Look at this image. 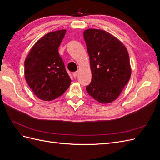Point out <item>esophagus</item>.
<instances>
[{"label":"esophagus","mask_w":160,"mask_h":160,"mask_svg":"<svg viewBox=\"0 0 160 160\" xmlns=\"http://www.w3.org/2000/svg\"><path fill=\"white\" fill-rule=\"evenodd\" d=\"M77 73H78V72H77V71H76V72H74L73 73H72V76L74 77V78H75V77H77Z\"/></svg>","instance_id":"1"}]
</instances>
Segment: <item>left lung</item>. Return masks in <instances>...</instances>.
I'll use <instances>...</instances> for the list:
<instances>
[{
  "instance_id": "obj_1",
  "label": "left lung",
  "mask_w": 160,
  "mask_h": 160,
  "mask_svg": "<svg viewBox=\"0 0 160 160\" xmlns=\"http://www.w3.org/2000/svg\"><path fill=\"white\" fill-rule=\"evenodd\" d=\"M83 37L92 73L86 90L101 103L112 102L122 93L132 73L128 50L117 38L103 30L87 29Z\"/></svg>"
}]
</instances>
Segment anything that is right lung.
<instances>
[{
	"instance_id": "add662e5",
	"label": "right lung",
	"mask_w": 160,
	"mask_h": 160,
	"mask_svg": "<svg viewBox=\"0 0 160 160\" xmlns=\"http://www.w3.org/2000/svg\"><path fill=\"white\" fill-rule=\"evenodd\" d=\"M66 30L47 33L31 48L25 61V77L38 98L51 101L62 95L71 80L58 49Z\"/></svg>"
}]
</instances>
